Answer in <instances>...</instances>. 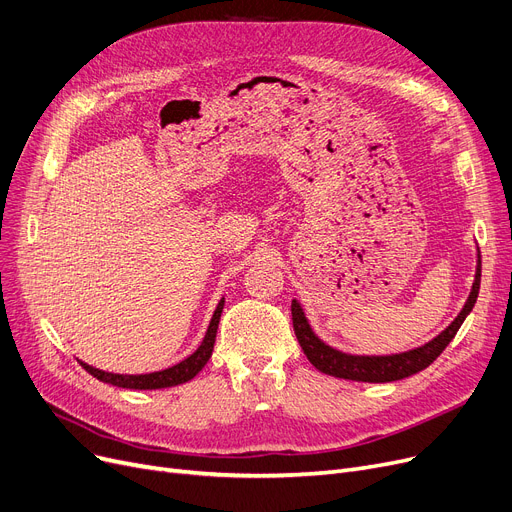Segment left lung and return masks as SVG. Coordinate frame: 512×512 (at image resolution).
Here are the masks:
<instances>
[{
    "label": "left lung",
    "instance_id": "left-lung-1",
    "mask_svg": "<svg viewBox=\"0 0 512 512\" xmlns=\"http://www.w3.org/2000/svg\"><path fill=\"white\" fill-rule=\"evenodd\" d=\"M479 283H481V256L477 252V269H475V281L471 287V294L458 312L456 319L440 333L433 337L431 342L408 350L400 354H387V356H358V354H346L342 350H335L327 346L323 339L312 331L308 325L306 314L298 300H291V319H294V331L298 342L306 354V358L314 364L316 369L325 375L350 379V381H364V383H387L398 381L404 377L415 375L440 356L446 346L452 342L456 331L460 329L462 321L467 319L469 312L473 310L477 296H479Z\"/></svg>",
    "mask_w": 512,
    "mask_h": 512
}]
</instances>
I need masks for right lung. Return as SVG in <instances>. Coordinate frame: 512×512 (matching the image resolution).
I'll use <instances>...</instances> for the list:
<instances>
[{
    "label": "right lung",
    "instance_id": "right-lung-1",
    "mask_svg": "<svg viewBox=\"0 0 512 512\" xmlns=\"http://www.w3.org/2000/svg\"><path fill=\"white\" fill-rule=\"evenodd\" d=\"M225 306V298H221L218 302L214 314H212V321L208 325V331L202 339L200 348L193 352L191 356H187L185 360H181L175 367H168L164 371H156V373H145V375H118V373H106L91 367V364L81 360V367L93 375L95 379H100L104 383L116 385V387H127V389H162V387H173L179 383H185L189 379L196 377L204 367L206 362L212 356L214 350V339H216V329H218V321H221V312Z\"/></svg>",
    "mask_w": 512,
    "mask_h": 512
}]
</instances>
